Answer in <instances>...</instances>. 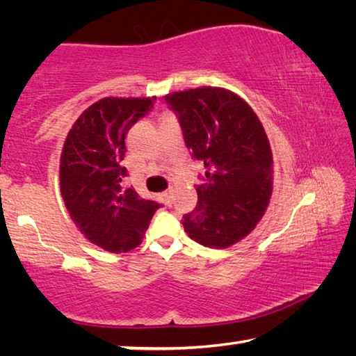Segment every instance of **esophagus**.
I'll list each match as a JSON object with an SVG mask.
<instances>
[{"label": "esophagus", "mask_w": 356, "mask_h": 356, "mask_svg": "<svg viewBox=\"0 0 356 356\" xmlns=\"http://www.w3.org/2000/svg\"><path fill=\"white\" fill-rule=\"evenodd\" d=\"M163 197H165V201H166L168 206H170V204H171V197H172V193H171V190L165 191V193H163Z\"/></svg>", "instance_id": "obj_1"}]
</instances>
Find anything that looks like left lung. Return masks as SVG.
I'll use <instances>...</instances> for the list:
<instances>
[{
	"label": "left lung",
	"instance_id": "8db88e82",
	"mask_svg": "<svg viewBox=\"0 0 356 356\" xmlns=\"http://www.w3.org/2000/svg\"><path fill=\"white\" fill-rule=\"evenodd\" d=\"M179 114L186 147L206 168L197 206L184 216L190 238L227 248L251 234L270 204L273 155L252 108L225 88L202 86L165 95Z\"/></svg>",
	"mask_w": 356,
	"mask_h": 356
}]
</instances>
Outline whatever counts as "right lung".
<instances>
[{
  "instance_id": "1",
  "label": "right lung",
  "mask_w": 356,
  "mask_h": 356,
  "mask_svg": "<svg viewBox=\"0 0 356 356\" xmlns=\"http://www.w3.org/2000/svg\"><path fill=\"white\" fill-rule=\"evenodd\" d=\"M154 97H105L86 108L65 138L59 186L65 209L89 242L127 252L143 242L160 204L124 188L125 136L154 106Z\"/></svg>"
}]
</instances>
